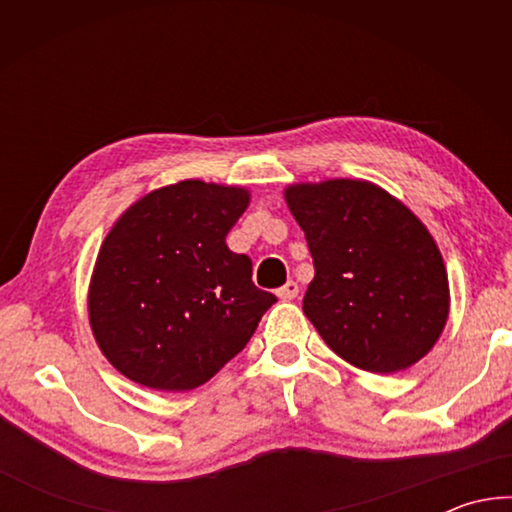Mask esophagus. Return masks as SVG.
I'll list each match as a JSON object with an SVG mask.
<instances>
[{
  "mask_svg": "<svg viewBox=\"0 0 512 512\" xmlns=\"http://www.w3.org/2000/svg\"><path fill=\"white\" fill-rule=\"evenodd\" d=\"M277 293V298L280 300H284V302H289V300H293V298H298V293H300V287H298V282H293V280H289L287 284H284V287H280L275 291Z\"/></svg>",
  "mask_w": 512,
  "mask_h": 512,
  "instance_id": "obj_1",
  "label": "esophagus"
}]
</instances>
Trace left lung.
<instances>
[{
    "mask_svg": "<svg viewBox=\"0 0 512 512\" xmlns=\"http://www.w3.org/2000/svg\"><path fill=\"white\" fill-rule=\"evenodd\" d=\"M314 257L302 311L341 359L391 375L436 345L449 280L436 239L386 189L359 178L284 189Z\"/></svg>",
    "mask_w": 512,
    "mask_h": 512,
    "instance_id": "obj_1",
    "label": "left lung"
}]
</instances>
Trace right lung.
Wrapping results in <instances>:
<instances>
[{"label":"right lung","mask_w":512,"mask_h":512,"mask_svg":"<svg viewBox=\"0 0 512 512\" xmlns=\"http://www.w3.org/2000/svg\"><path fill=\"white\" fill-rule=\"evenodd\" d=\"M237 185L180 180L119 216L94 264L88 316L112 366L153 391H192L246 348L275 296L225 237L246 212Z\"/></svg>","instance_id":"obj_1"}]
</instances>
